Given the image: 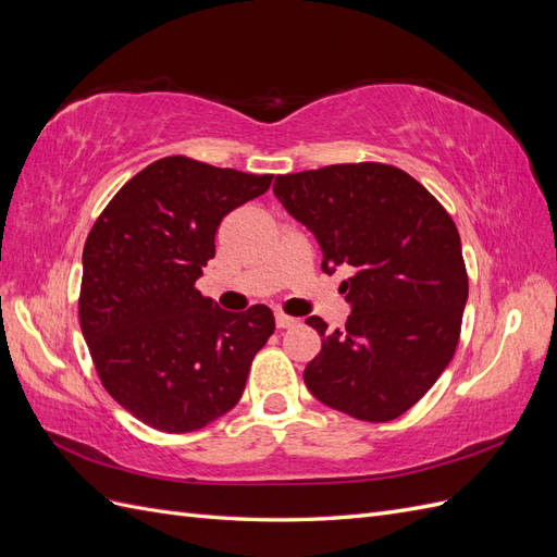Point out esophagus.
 <instances>
[{
  "label": "esophagus",
  "mask_w": 557,
  "mask_h": 557,
  "mask_svg": "<svg viewBox=\"0 0 557 557\" xmlns=\"http://www.w3.org/2000/svg\"><path fill=\"white\" fill-rule=\"evenodd\" d=\"M293 325H297V318H293V315H285V313H276V327L278 330H285V327H293Z\"/></svg>",
  "instance_id": "obj_1"
}]
</instances>
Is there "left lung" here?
I'll use <instances>...</instances> for the list:
<instances>
[{
	"label": "left lung",
	"mask_w": 557,
	"mask_h": 557,
	"mask_svg": "<svg viewBox=\"0 0 557 557\" xmlns=\"http://www.w3.org/2000/svg\"><path fill=\"white\" fill-rule=\"evenodd\" d=\"M274 195L323 248V269L350 264L344 330L309 315L323 348L305 383L327 407L387 423L442 376L460 342L469 278L460 234L425 185L383 162L276 176Z\"/></svg>",
	"instance_id": "1"
}]
</instances>
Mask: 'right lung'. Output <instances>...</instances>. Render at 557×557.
<instances>
[{"label":"right lung","instance_id":"1","mask_svg":"<svg viewBox=\"0 0 557 557\" xmlns=\"http://www.w3.org/2000/svg\"><path fill=\"white\" fill-rule=\"evenodd\" d=\"M272 178L162 158L113 195L88 234L81 332L107 393L148 428L195 432L234 409L274 334L269 307L230 313L195 288L223 218Z\"/></svg>","mask_w":557,"mask_h":557}]
</instances>
